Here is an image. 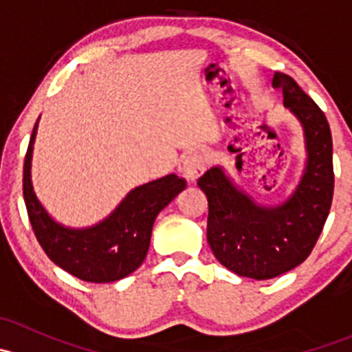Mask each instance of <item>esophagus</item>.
<instances>
[{
  "label": "esophagus",
  "instance_id": "obj_1",
  "mask_svg": "<svg viewBox=\"0 0 352 352\" xmlns=\"http://www.w3.org/2000/svg\"><path fill=\"white\" fill-rule=\"evenodd\" d=\"M206 170V162L204 158H202L201 153H190L186 156V160H184V166H182V172H184V177H186L187 180H197L199 177L204 173Z\"/></svg>",
  "mask_w": 352,
  "mask_h": 352
}]
</instances>
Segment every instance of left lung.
Segmentation results:
<instances>
[{"mask_svg":"<svg viewBox=\"0 0 352 352\" xmlns=\"http://www.w3.org/2000/svg\"><path fill=\"white\" fill-rule=\"evenodd\" d=\"M285 105L305 127L308 165L296 192L279 208H261L236 190L221 168L208 170L197 186L208 197V243L214 257L235 274L271 279L300 265L314 250L333 196L332 134L322 109L285 73Z\"/></svg>","mask_w":352,"mask_h":352,"instance_id":"1","label":"left lung"}]
</instances>
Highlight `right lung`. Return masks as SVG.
Listing matches in <instances>:
<instances>
[{"label": "right lung", "mask_w": 352, "mask_h": 352, "mask_svg": "<svg viewBox=\"0 0 352 352\" xmlns=\"http://www.w3.org/2000/svg\"><path fill=\"white\" fill-rule=\"evenodd\" d=\"M37 122L23 162V199L35 239L47 257L88 283H112L126 278L143 264L151 240L156 214L184 187L186 179L175 173L136 187L100 225L69 230L49 218L37 201L30 180V158Z\"/></svg>", "instance_id": "add662e5"}]
</instances>
